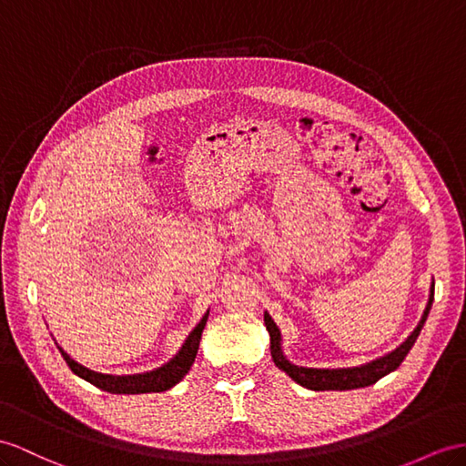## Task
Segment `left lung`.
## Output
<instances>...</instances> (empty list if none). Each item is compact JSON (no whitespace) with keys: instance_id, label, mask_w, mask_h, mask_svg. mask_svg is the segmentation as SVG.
Returning a JSON list of instances; mask_svg holds the SVG:
<instances>
[{"instance_id":"8db88e82","label":"left lung","mask_w":466,"mask_h":466,"mask_svg":"<svg viewBox=\"0 0 466 466\" xmlns=\"http://www.w3.org/2000/svg\"><path fill=\"white\" fill-rule=\"evenodd\" d=\"M433 305V285H431V293H429V301L423 311V317L420 320V325L415 327V330L411 335L405 339V342H401L396 350L388 352L386 356H380L376 360L362 364V366H352V368H305V366H295L291 364L288 358H285L283 350H281V332L278 329V325L273 323V319L269 317V313H264V323L266 329L269 332V340H271V358L273 362L279 370H283L291 380H295L297 384L315 390V391H323V390H356V388H366L372 386L380 378H384L386 374L393 372L401 362L403 358L408 356V352L411 350V347L415 344L417 337L425 325L427 315L431 311Z\"/></svg>"}]
</instances>
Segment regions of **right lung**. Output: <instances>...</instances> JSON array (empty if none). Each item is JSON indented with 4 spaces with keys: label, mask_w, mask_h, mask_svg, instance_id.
<instances>
[{
    "label": "right lung",
    "mask_w": 466,
    "mask_h": 466,
    "mask_svg": "<svg viewBox=\"0 0 466 466\" xmlns=\"http://www.w3.org/2000/svg\"><path fill=\"white\" fill-rule=\"evenodd\" d=\"M208 319V311L207 315L200 319V323L190 330V335L187 337L185 344L181 347L169 362L163 364L161 368H155L151 372H143V374H131V376H114V374H102V372H94V370L78 364L76 360H73L61 347L63 358L66 360L68 368L73 370L76 376H80L82 380L90 381L92 386H96L104 391L110 393H151V391H165L173 388L175 384H178L185 378V374L193 366L197 352H198V344H200V337H202V329L207 325Z\"/></svg>",
    "instance_id": "1"
}]
</instances>
